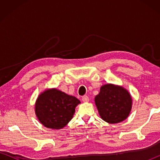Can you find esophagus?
Returning <instances> with one entry per match:
<instances>
[{"instance_id":"34e87169","label":"esophagus","mask_w":160,"mask_h":160,"mask_svg":"<svg viewBox=\"0 0 160 160\" xmlns=\"http://www.w3.org/2000/svg\"><path fill=\"white\" fill-rule=\"evenodd\" d=\"M82 100L83 102H89V97L88 96H83L82 97Z\"/></svg>"}]
</instances>
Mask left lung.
Here are the masks:
<instances>
[{
	"instance_id": "1",
	"label": "left lung",
	"mask_w": 160,
	"mask_h": 160,
	"mask_svg": "<svg viewBox=\"0 0 160 160\" xmlns=\"http://www.w3.org/2000/svg\"><path fill=\"white\" fill-rule=\"evenodd\" d=\"M94 102L102 120L109 123H118L128 118L132 100L129 92L123 86L108 83L100 88Z\"/></svg>"
}]
</instances>
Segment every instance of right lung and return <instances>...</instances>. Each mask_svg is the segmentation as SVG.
<instances>
[{
  "instance_id": "right-lung-1",
  "label": "right lung",
  "mask_w": 160,
  "mask_h": 160,
  "mask_svg": "<svg viewBox=\"0 0 160 160\" xmlns=\"http://www.w3.org/2000/svg\"><path fill=\"white\" fill-rule=\"evenodd\" d=\"M79 104L80 101L74 96L56 88L46 89L35 102V114L46 128L62 129L73 117L75 107Z\"/></svg>"
}]
</instances>
